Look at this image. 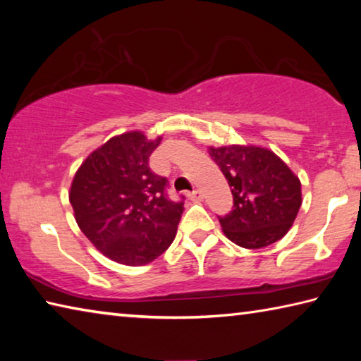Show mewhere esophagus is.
I'll list each match as a JSON object with an SVG mask.
<instances>
[{"mask_svg": "<svg viewBox=\"0 0 361 361\" xmlns=\"http://www.w3.org/2000/svg\"><path fill=\"white\" fill-rule=\"evenodd\" d=\"M189 199L194 200V202H200V200L204 199V194H202V191H200V189H194V191L189 194Z\"/></svg>", "mask_w": 361, "mask_h": 361, "instance_id": "esophagus-1", "label": "esophagus"}]
</instances>
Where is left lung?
<instances>
[{"label": "left lung", "instance_id": "1", "mask_svg": "<svg viewBox=\"0 0 361 361\" xmlns=\"http://www.w3.org/2000/svg\"><path fill=\"white\" fill-rule=\"evenodd\" d=\"M234 195V209L219 218L224 235L243 248L277 242L302 204L301 181L276 152L256 145L209 146Z\"/></svg>", "mask_w": 361, "mask_h": 361}]
</instances>
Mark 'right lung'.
Instances as JSON below:
<instances>
[{
  "mask_svg": "<svg viewBox=\"0 0 361 361\" xmlns=\"http://www.w3.org/2000/svg\"><path fill=\"white\" fill-rule=\"evenodd\" d=\"M161 142L162 135L148 140L140 130L121 133L90 152L73 176L70 202L79 229L119 264H149L176 235L185 207L167 199V178L148 166Z\"/></svg>",
  "mask_w": 361,
  "mask_h": 361,
  "instance_id": "right-lung-1",
  "label": "right lung"
}]
</instances>
